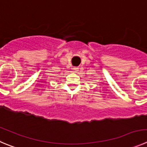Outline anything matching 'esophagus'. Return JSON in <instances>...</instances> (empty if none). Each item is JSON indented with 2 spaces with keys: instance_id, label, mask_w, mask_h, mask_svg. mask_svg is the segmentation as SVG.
<instances>
[{
  "instance_id": "esophagus-1",
  "label": "esophagus",
  "mask_w": 147,
  "mask_h": 147,
  "mask_svg": "<svg viewBox=\"0 0 147 147\" xmlns=\"http://www.w3.org/2000/svg\"><path fill=\"white\" fill-rule=\"evenodd\" d=\"M78 69H79V68H78V67H73V70L75 71V72H77V71H78Z\"/></svg>"
}]
</instances>
